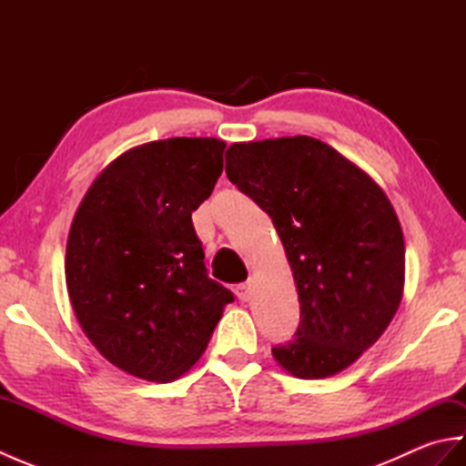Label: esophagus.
<instances>
[{"label":"esophagus","mask_w":466,"mask_h":466,"mask_svg":"<svg viewBox=\"0 0 466 466\" xmlns=\"http://www.w3.org/2000/svg\"><path fill=\"white\" fill-rule=\"evenodd\" d=\"M238 296H240V300H250L252 299V282L238 284Z\"/></svg>","instance_id":"obj_1"}]
</instances>
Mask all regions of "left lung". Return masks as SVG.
Returning <instances> with one entry per match:
<instances>
[{"label": "left lung", "mask_w": 466, "mask_h": 466, "mask_svg": "<svg viewBox=\"0 0 466 466\" xmlns=\"http://www.w3.org/2000/svg\"><path fill=\"white\" fill-rule=\"evenodd\" d=\"M228 180L272 218L299 290L296 336L272 356L296 379L344 370L380 339L404 290L399 216L372 177L310 136L238 142Z\"/></svg>", "instance_id": "obj_1"}]
</instances>
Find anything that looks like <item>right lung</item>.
<instances>
[{
    "mask_svg": "<svg viewBox=\"0 0 466 466\" xmlns=\"http://www.w3.org/2000/svg\"><path fill=\"white\" fill-rule=\"evenodd\" d=\"M226 144L167 137L106 166L74 216L66 284L76 319L107 362L150 382L200 359L234 294L208 279L192 212L212 194Z\"/></svg>",
    "mask_w": 466,
    "mask_h": 466,
    "instance_id": "right-lung-1",
    "label": "right lung"
}]
</instances>
